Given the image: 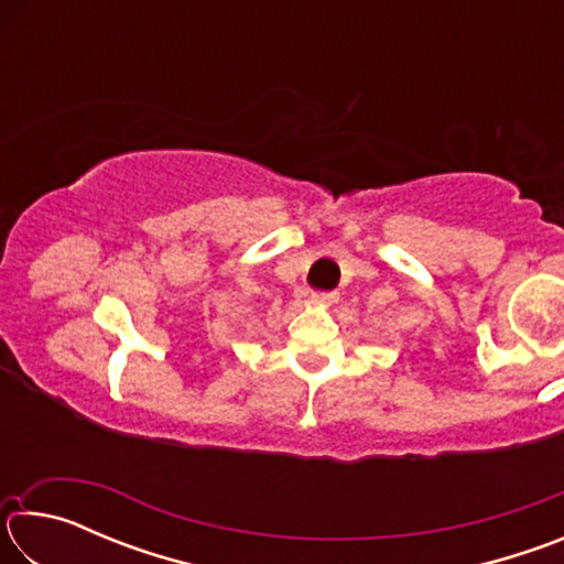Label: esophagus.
<instances>
[{
	"instance_id": "34e87169",
	"label": "esophagus",
	"mask_w": 564,
	"mask_h": 564,
	"mask_svg": "<svg viewBox=\"0 0 564 564\" xmlns=\"http://www.w3.org/2000/svg\"><path fill=\"white\" fill-rule=\"evenodd\" d=\"M316 299L318 301H333V299H336V293H316Z\"/></svg>"
}]
</instances>
